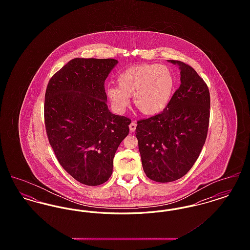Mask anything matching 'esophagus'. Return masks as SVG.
Segmentation results:
<instances>
[{"instance_id": "1", "label": "esophagus", "mask_w": 250, "mask_h": 250, "mask_svg": "<svg viewBox=\"0 0 250 250\" xmlns=\"http://www.w3.org/2000/svg\"><path fill=\"white\" fill-rule=\"evenodd\" d=\"M136 127H137V124L132 122L130 125H129V129H130L131 132H134V131L136 130Z\"/></svg>"}]
</instances>
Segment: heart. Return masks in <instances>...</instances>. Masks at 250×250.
<instances>
[{"label": "heart", "instance_id": "obj_1", "mask_svg": "<svg viewBox=\"0 0 250 250\" xmlns=\"http://www.w3.org/2000/svg\"><path fill=\"white\" fill-rule=\"evenodd\" d=\"M117 83L118 87L107 89V97L117 110H125L129 105V96L134 95V104L143 114L155 115L168 105L175 78L167 65L143 63L122 72Z\"/></svg>", "mask_w": 250, "mask_h": 250}]
</instances>
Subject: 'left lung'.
Instances as JSON below:
<instances>
[{
	"label": "left lung",
	"mask_w": 250,
	"mask_h": 250,
	"mask_svg": "<svg viewBox=\"0 0 250 250\" xmlns=\"http://www.w3.org/2000/svg\"><path fill=\"white\" fill-rule=\"evenodd\" d=\"M169 62L180 66V87L162 112L138 121L136 127L143 170L158 183L176 181L189 171L202 152L210 119L207 84L190 65Z\"/></svg>",
	"instance_id": "left-lung-1"
}]
</instances>
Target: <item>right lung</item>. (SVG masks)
Here are the masks:
<instances>
[{"instance_id":"1","label":"right lung","mask_w":250,"mask_h":250,"mask_svg":"<svg viewBox=\"0 0 250 250\" xmlns=\"http://www.w3.org/2000/svg\"><path fill=\"white\" fill-rule=\"evenodd\" d=\"M117 60L75 58L48 82L44 104L49 144L60 165L78 182L99 186L112 173L113 157L131 120L112 114L105 81Z\"/></svg>"}]
</instances>
